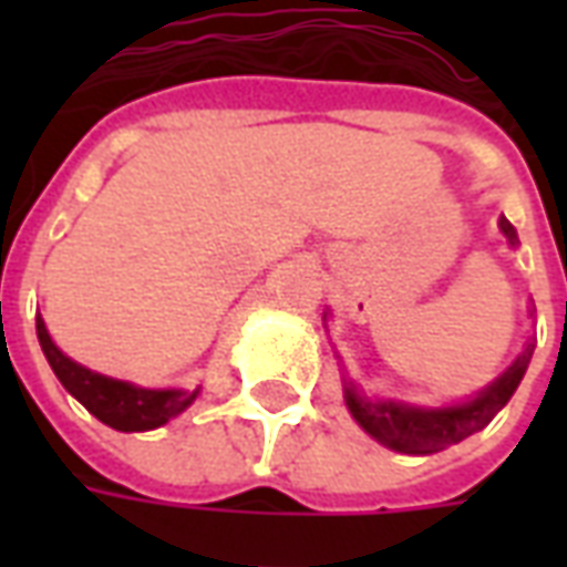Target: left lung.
<instances>
[{"instance_id":"1","label":"left lung","mask_w":567,"mask_h":567,"mask_svg":"<svg viewBox=\"0 0 567 567\" xmlns=\"http://www.w3.org/2000/svg\"><path fill=\"white\" fill-rule=\"evenodd\" d=\"M501 234L507 236L511 246H516V230L507 218H501ZM532 352H535V346L528 343L523 355L516 358L498 380L462 404L410 406L401 401H373L364 392H358L355 385H346V406L358 425L373 440H380L382 446L406 452V455H431V452L446 450L452 443H462L464 437L483 431L495 419V413L511 401L516 385L523 382Z\"/></svg>"}]
</instances>
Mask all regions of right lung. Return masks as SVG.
<instances>
[{"label":"right lung","mask_w":567,"mask_h":567,"mask_svg":"<svg viewBox=\"0 0 567 567\" xmlns=\"http://www.w3.org/2000/svg\"><path fill=\"white\" fill-rule=\"evenodd\" d=\"M35 333H39L44 358L56 373V380L63 382V389L87 406V413H93L103 425L115 427V431L161 427L197 401L199 389H194V392H185V389H140L133 382L112 380V377L81 368L56 349L42 319H35Z\"/></svg>","instance_id":"1"}]
</instances>
